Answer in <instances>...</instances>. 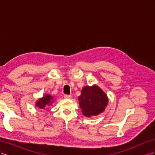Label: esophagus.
Segmentation results:
<instances>
[{
  "label": "esophagus",
  "mask_w": 155,
  "mask_h": 155,
  "mask_svg": "<svg viewBox=\"0 0 155 155\" xmlns=\"http://www.w3.org/2000/svg\"><path fill=\"white\" fill-rule=\"evenodd\" d=\"M64 97L65 98V99H70V98L72 97V96L71 95H68V94H64Z\"/></svg>",
  "instance_id": "34e87169"
}]
</instances>
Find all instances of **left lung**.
Segmentation results:
<instances>
[{
    "instance_id": "8db88e82",
    "label": "left lung",
    "mask_w": 155,
    "mask_h": 155,
    "mask_svg": "<svg viewBox=\"0 0 155 155\" xmlns=\"http://www.w3.org/2000/svg\"><path fill=\"white\" fill-rule=\"evenodd\" d=\"M79 107L83 114L86 117L97 116L104 112L108 104L106 94L96 85L92 87L85 86L78 97Z\"/></svg>"
}]
</instances>
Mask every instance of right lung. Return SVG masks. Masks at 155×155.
<instances>
[{"instance_id": "add662e5", "label": "right lung", "mask_w": 155, "mask_h": 155, "mask_svg": "<svg viewBox=\"0 0 155 155\" xmlns=\"http://www.w3.org/2000/svg\"><path fill=\"white\" fill-rule=\"evenodd\" d=\"M54 97L50 94H46L42 98H39L35 103V106H37L41 109H45L47 108L48 106L51 105L53 104Z\"/></svg>"}]
</instances>
